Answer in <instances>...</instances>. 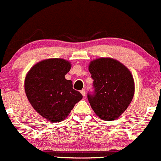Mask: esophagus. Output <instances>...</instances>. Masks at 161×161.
<instances>
[{
	"instance_id": "1",
	"label": "esophagus",
	"mask_w": 161,
	"mask_h": 161,
	"mask_svg": "<svg viewBox=\"0 0 161 161\" xmlns=\"http://www.w3.org/2000/svg\"><path fill=\"white\" fill-rule=\"evenodd\" d=\"M81 92V94L82 95V96H83V97L86 96V90H85V89H82V90H81V92Z\"/></svg>"
}]
</instances>
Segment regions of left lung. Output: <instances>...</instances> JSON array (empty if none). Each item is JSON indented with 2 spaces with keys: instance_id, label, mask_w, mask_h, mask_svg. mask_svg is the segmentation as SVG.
Returning a JSON list of instances; mask_svg holds the SVG:
<instances>
[{
  "instance_id": "1",
  "label": "left lung",
  "mask_w": 161,
  "mask_h": 161,
  "mask_svg": "<svg viewBox=\"0 0 161 161\" xmlns=\"http://www.w3.org/2000/svg\"><path fill=\"white\" fill-rule=\"evenodd\" d=\"M89 71L94 79V94L88 95L92 108L104 121L117 119L133 99L135 87L131 72L110 57L93 59Z\"/></svg>"
}]
</instances>
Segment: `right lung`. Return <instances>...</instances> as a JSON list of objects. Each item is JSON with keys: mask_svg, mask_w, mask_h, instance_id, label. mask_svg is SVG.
I'll use <instances>...</instances> for the list:
<instances>
[{"mask_svg": "<svg viewBox=\"0 0 161 161\" xmlns=\"http://www.w3.org/2000/svg\"><path fill=\"white\" fill-rule=\"evenodd\" d=\"M71 69L69 61L60 58L36 63L26 73L24 90L32 107L50 122L66 118L75 104L82 98L72 89V82L65 75Z\"/></svg>", "mask_w": 161, "mask_h": 161, "instance_id": "obj_1", "label": "right lung"}]
</instances>
